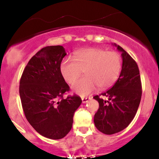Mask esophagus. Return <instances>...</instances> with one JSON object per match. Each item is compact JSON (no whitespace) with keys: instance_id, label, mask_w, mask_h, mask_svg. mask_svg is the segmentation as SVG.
I'll return each mask as SVG.
<instances>
[{"instance_id":"esophagus-1","label":"esophagus","mask_w":159,"mask_h":159,"mask_svg":"<svg viewBox=\"0 0 159 159\" xmlns=\"http://www.w3.org/2000/svg\"><path fill=\"white\" fill-rule=\"evenodd\" d=\"M91 98H90V97L81 98V100H82V103H86V102H89V101Z\"/></svg>"}]
</instances>
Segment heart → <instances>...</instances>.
I'll use <instances>...</instances> for the list:
<instances>
[{
	"label": "heart",
	"mask_w": 159,
	"mask_h": 159,
	"mask_svg": "<svg viewBox=\"0 0 159 159\" xmlns=\"http://www.w3.org/2000/svg\"><path fill=\"white\" fill-rule=\"evenodd\" d=\"M122 67L118 53L102 48H84L77 51L74 60L66 57L60 65L62 77L68 84L75 82L84 70V78L72 85L74 92L85 96L98 88L106 89L118 80Z\"/></svg>",
	"instance_id": "obj_1"
}]
</instances>
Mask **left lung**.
I'll use <instances>...</instances> for the list:
<instances>
[{
  "mask_svg": "<svg viewBox=\"0 0 159 159\" xmlns=\"http://www.w3.org/2000/svg\"><path fill=\"white\" fill-rule=\"evenodd\" d=\"M114 46L121 52L122 67L119 78L113 86L94 98L99 108L94 117V125L105 134H113L129 126L139 108L142 98V83L139 67L134 59L119 45Z\"/></svg>",
  "mask_w": 159,
  "mask_h": 159,
  "instance_id": "1",
  "label": "left lung"
}]
</instances>
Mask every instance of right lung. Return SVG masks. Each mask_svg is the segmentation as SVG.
I'll return each instance as SVG.
<instances>
[{
    "instance_id": "obj_1",
    "label": "right lung",
    "mask_w": 159,
    "mask_h": 159,
    "mask_svg": "<svg viewBox=\"0 0 159 159\" xmlns=\"http://www.w3.org/2000/svg\"><path fill=\"white\" fill-rule=\"evenodd\" d=\"M66 54L63 46L43 48L28 61L19 87L28 122L40 134L54 140L63 139L70 131L74 114L82 102L76 94L63 98L69 91L60 71Z\"/></svg>"
}]
</instances>
